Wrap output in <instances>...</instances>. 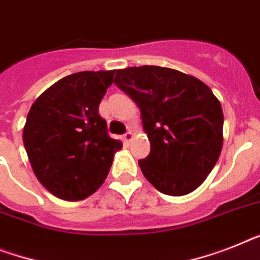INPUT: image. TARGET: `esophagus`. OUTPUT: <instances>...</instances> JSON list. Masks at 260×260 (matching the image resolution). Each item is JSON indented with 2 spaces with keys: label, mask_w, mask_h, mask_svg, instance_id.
<instances>
[{
  "label": "esophagus",
  "mask_w": 260,
  "mask_h": 260,
  "mask_svg": "<svg viewBox=\"0 0 260 260\" xmlns=\"http://www.w3.org/2000/svg\"><path fill=\"white\" fill-rule=\"evenodd\" d=\"M132 139H133V133L132 132H127V133H125V134H123V142L125 143H130L132 142Z\"/></svg>",
  "instance_id": "obj_1"
}]
</instances>
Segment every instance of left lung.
<instances>
[{"label": "left lung", "mask_w": 260, "mask_h": 260, "mask_svg": "<svg viewBox=\"0 0 260 260\" xmlns=\"http://www.w3.org/2000/svg\"><path fill=\"white\" fill-rule=\"evenodd\" d=\"M114 83L138 105L150 154L138 164L158 191L181 197L211 173L223 143V111L211 89L160 66L126 68Z\"/></svg>", "instance_id": "left-lung-1"}]
</instances>
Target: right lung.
Returning a JSON list of instances; mask_svg holds the SVG:
<instances>
[{"instance_id":"1","label":"right lung","mask_w":260,"mask_h":260,"mask_svg":"<svg viewBox=\"0 0 260 260\" xmlns=\"http://www.w3.org/2000/svg\"><path fill=\"white\" fill-rule=\"evenodd\" d=\"M114 70L59 79L30 107L23 146L38 181L63 201H82L106 179L122 143L98 113Z\"/></svg>"}]
</instances>
